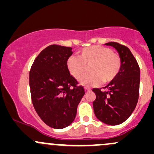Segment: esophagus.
Here are the masks:
<instances>
[{
  "label": "esophagus",
  "mask_w": 154,
  "mask_h": 154,
  "mask_svg": "<svg viewBox=\"0 0 154 154\" xmlns=\"http://www.w3.org/2000/svg\"><path fill=\"white\" fill-rule=\"evenodd\" d=\"M84 90H85L86 92H90V91H91V89L88 88V87H85V88H84Z\"/></svg>",
  "instance_id": "34e87169"
}]
</instances>
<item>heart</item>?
<instances>
[{"label":"heart","mask_w":154,"mask_h":154,"mask_svg":"<svg viewBox=\"0 0 154 154\" xmlns=\"http://www.w3.org/2000/svg\"><path fill=\"white\" fill-rule=\"evenodd\" d=\"M90 66L89 68L88 67ZM89 68L91 73L82 77ZM67 70L75 79H80L81 84L86 87L97 86L112 82L120 73L122 59L119 54L109 48L93 45L85 48L78 53V58L70 57L67 61Z\"/></svg>","instance_id":"1"}]
</instances>
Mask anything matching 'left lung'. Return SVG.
Instances as JSON below:
<instances>
[{
  "label": "left lung",
  "mask_w": 154,
  "mask_h": 154,
  "mask_svg": "<svg viewBox=\"0 0 154 154\" xmlns=\"http://www.w3.org/2000/svg\"><path fill=\"white\" fill-rule=\"evenodd\" d=\"M115 48L122 59L120 73L112 82L101 88H93L96 98L93 109L95 116L103 123L116 125L131 116L139 99L140 70L136 59L126 46L118 42L106 43Z\"/></svg>",
  "instance_id": "left-lung-1"
}]
</instances>
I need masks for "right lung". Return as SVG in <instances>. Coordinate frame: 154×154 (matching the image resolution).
<instances>
[{"label":"right lung","mask_w":154,"mask_h":154,"mask_svg":"<svg viewBox=\"0 0 154 154\" xmlns=\"http://www.w3.org/2000/svg\"><path fill=\"white\" fill-rule=\"evenodd\" d=\"M71 48L51 45L34 60L29 72L31 96L35 111L45 123L60 129L70 125L85 94L83 86L67 70Z\"/></svg>","instance_id":"right-lung-1"}]
</instances>
